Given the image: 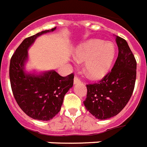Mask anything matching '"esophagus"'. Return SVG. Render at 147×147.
<instances>
[{
	"mask_svg": "<svg viewBox=\"0 0 147 147\" xmlns=\"http://www.w3.org/2000/svg\"><path fill=\"white\" fill-rule=\"evenodd\" d=\"M74 83L76 84V83H80L81 82V79L78 76H75L74 77Z\"/></svg>",
	"mask_w": 147,
	"mask_h": 147,
	"instance_id": "obj_1",
	"label": "esophagus"
}]
</instances>
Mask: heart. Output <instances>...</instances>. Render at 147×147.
<instances>
[{
  "mask_svg": "<svg viewBox=\"0 0 147 147\" xmlns=\"http://www.w3.org/2000/svg\"><path fill=\"white\" fill-rule=\"evenodd\" d=\"M115 46L112 42L91 39L77 47L74 57L77 61H86V75L92 79H98L108 73L115 57Z\"/></svg>",
  "mask_w": 147,
  "mask_h": 147,
  "instance_id": "1",
  "label": "heart"
}]
</instances>
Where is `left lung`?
I'll list each match as a JSON object with an SVG mask.
<instances>
[{
	"label": "left lung",
	"mask_w": 147,
	"mask_h": 147,
	"mask_svg": "<svg viewBox=\"0 0 147 147\" xmlns=\"http://www.w3.org/2000/svg\"><path fill=\"white\" fill-rule=\"evenodd\" d=\"M118 55L113 68L97 83L86 85L83 103L96 118L104 120L117 115L126 106L134 89L137 61L125 39L117 36Z\"/></svg>",
	"instance_id": "8db88e82"
}]
</instances>
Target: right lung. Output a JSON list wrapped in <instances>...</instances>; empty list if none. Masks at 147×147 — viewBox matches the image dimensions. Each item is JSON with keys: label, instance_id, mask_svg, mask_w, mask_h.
I'll use <instances>...</instances> for the list:
<instances>
[{"label": "right lung", "instance_id": "add662e5", "mask_svg": "<svg viewBox=\"0 0 147 147\" xmlns=\"http://www.w3.org/2000/svg\"><path fill=\"white\" fill-rule=\"evenodd\" d=\"M55 29L26 38L10 59L9 75L14 98L27 115L36 120L52 119L60 111L65 94L74 84V73L61 77L53 70L36 76L26 74L23 70L29 47L38 36Z\"/></svg>", "mask_w": 147, "mask_h": 147}]
</instances>
